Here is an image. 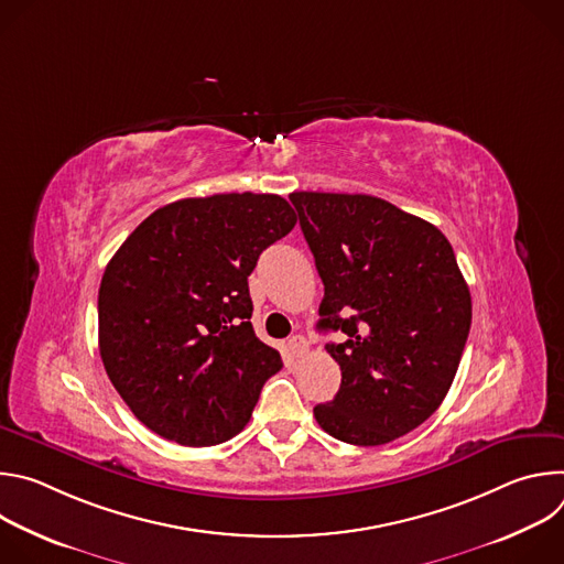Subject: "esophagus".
Here are the masks:
<instances>
[{
	"mask_svg": "<svg viewBox=\"0 0 564 564\" xmlns=\"http://www.w3.org/2000/svg\"><path fill=\"white\" fill-rule=\"evenodd\" d=\"M288 348H290V352H292L294 357H303V355L307 352V339L301 337V335H296V337H292V339L288 341Z\"/></svg>",
	"mask_w": 564,
	"mask_h": 564,
	"instance_id": "obj_1",
	"label": "esophagus"
}]
</instances>
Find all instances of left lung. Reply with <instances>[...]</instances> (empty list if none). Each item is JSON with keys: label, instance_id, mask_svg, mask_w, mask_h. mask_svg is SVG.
Here are the masks:
<instances>
[{"label": "left lung", "instance_id": "1", "mask_svg": "<svg viewBox=\"0 0 564 564\" xmlns=\"http://www.w3.org/2000/svg\"><path fill=\"white\" fill-rule=\"evenodd\" d=\"M290 200L324 281L318 330L341 368L318 426L379 446L424 424L444 401L470 330V292L446 236L366 194L294 192Z\"/></svg>", "mask_w": 564, "mask_h": 564}]
</instances>
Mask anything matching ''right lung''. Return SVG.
<instances>
[{
  "label": "right lung",
  "instance_id": "obj_1",
  "mask_svg": "<svg viewBox=\"0 0 564 564\" xmlns=\"http://www.w3.org/2000/svg\"><path fill=\"white\" fill-rule=\"evenodd\" d=\"M296 214L276 194L183 198L147 216L98 294L100 357L131 413L183 446L231 440L283 366L250 324L248 276Z\"/></svg>",
  "mask_w": 564,
  "mask_h": 564
}]
</instances>
